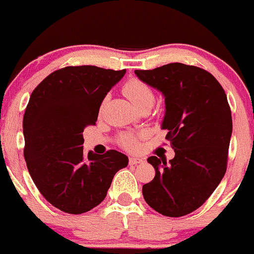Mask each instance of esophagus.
Instances as JSON below:
<instances>
[{
	"instance_id": "1",
	"label": "esophagus",
	"mask_w": 254,
	"mask_h": 254,
	"mask_svg": "<svg viewBox=\"0 0 254 254\" xmlns=\"http://www.w3.org/2000/svg\"><path fill=\"white\" fill-rule=\"evenodd\" d=\"M143 159L142 158H138V156H132L129 158V165H138V164H142L143 163Z\"/></svg>"
}]
</instances>
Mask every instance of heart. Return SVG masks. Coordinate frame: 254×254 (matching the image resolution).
Segmentation results:
<instances>
[{"instance_id":"heart-1","label":"heart","mask_w":254,"mask_h":254,"mask_svg":"<svg viewBox=\"0 0 254 254\" xmlns=\"http://www.w3.org/2000/svg\"><path fill=\"white\" fill-rule=\"evenodd\" d=\"M125 95L129 99L138 110L144 108H151L155 100V94H154L153 89L149 84H146L143 80L138 79V78H132V79L127 80L125 83L124 88H122ZM106 103V99H104L101 103V109L104 108ZM138 138L139 135L132 134V133H126L122 134L120 138V144L124 148L129 149V150H134L138 148Z\"/></svg>"}]
</instances>
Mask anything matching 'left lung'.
Listing matches in <instances>:
<instances>
[{
	"label": "left lung",
	"mask_w": 254,
	"mask_h": 254,
	"mask_svg": "<svg viewBox=\"0 0 254 254\" xmlns=\"http://www.w3.org/2000/svg\"><path fill=\"white\" fill-rule=\"evenodd\" d=\"M134 73L165 96L163 129L175 150L169 163L148 158L155 177L143 186V197L163 215H187L204 204L226 172L232 133L226 94L213 74L195 66L169 64Z\"/></svg>",
	"instance_id": "obj_1"
}]
</instances>
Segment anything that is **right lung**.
<instances>
[{"mask_svg":"<svg viewBox=\"0 0 254 254\" xmlns=\"http://www.w3.org/2000/svg\"><path fill=\"white\" fill-rule=\"evenodd\" d=\"M125 73L68 66L49 74L31 93L23 117L24 159L39 192L64 213H87L100 204L115 174L128 165L117 150L85 156L82 134L95 125L104 98Z\"/></svg>","mask_w":254,"mask_h":254,"instance_id":"1","label":"right lung"}]
</instances>
